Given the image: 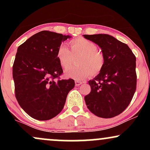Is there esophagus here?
Masks as SVG:
<instances>
[{"mask_svg": "<svg viewBox=\"0 0 150 150\" xmlns=\"http://www.w3.org/2000/svg\"><path fill=\"white\" fill-rule=\"evenodd\" d=\"M75 86H80V85H82V82H80V81H78V80H76L75 82Z\"/></svg>", "mask_w": 150, "mask_h": 150, "instance_id": "34e87169", "label": "esophagus"}]
</instances>
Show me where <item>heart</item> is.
I'll use <instances>...</instances> for the list:
<instances>
[{
    "label": "heart",
    "mask_w": 150,
    "mask_h": 150,
    "mask_svg": "<svg viewBox=\"0 0 150 150\" xmlns=\"http://www.w3.org/2000/svg\"><path fill=\"white\" fill-rule=\"evenodd\" d=\"M70 50L62 44L57 51V59L64 70L73 64L74 58H77V66L67 70L65 76L76 80H83L91 75H98L104 68L105 56L97 49L94 42L83 37H77L70 42Z\"/></svg>",
    "instance_id": "obj_1"
}]
</instances>
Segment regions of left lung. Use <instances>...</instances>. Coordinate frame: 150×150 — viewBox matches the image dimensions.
<instances>
[{
    "label": "left lung",
    "instance_id": "8db88e82",
    "mask_svg": "<svg viewBox=\"0 0 150 150\" xmlns=\"http://www.w3.org/2000/svg\"><path fill=\"white\" fill-rule=\"evenodd\" d=\"M101 48L103 70L89 81L91 92L85 97L89 111L100 118L118 116L128 106L136 90V58L127 44L108 34L83 35Z\"/></svg>",
    "mask_w": 150,
    "mask_h": 150
}]
</instances>
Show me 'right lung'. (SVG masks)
Here are the masks:
<instances>
[{
	"label": "right lung",
	"mask_w": 150,
	"mask_h": 150,
	"mask_svg": "<svg viewBox=\"0 0 150 150\" xmlns=\"http://www.w3.org/2000/svg\"><path fill=\"white\" fill-rule=\"evenodd\" d=\"M70 37L42 31L18 48L13 66L15 97L34 119L47 120L57 116L75 87L73 79L56 80L63 73L56 56L58 49Z\"/></svg>",
	"instance_id": "add662e5"
}]
</instances>
